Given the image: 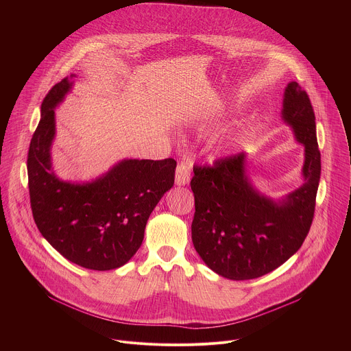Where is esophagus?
Returning a JSON list of instances; mask_svg holds the SVG:
<instances>
[{"label":"esophagus","instance_id":"34e87169","mask_svg":"<svg viewBox=\"0 0 351 351\" xmlns=\"http://www.w3.org/2000/svg\"><path fill=\"white\" fill-rule=\"evenodd\" d=\"M191 171H193V162L190 158H183L178 162L176 167V173H175V182L176 184L182 186V184H187L190 182V176H191Z\"/></svg>","mask_w":351,"mask_h":351}]
</instances>
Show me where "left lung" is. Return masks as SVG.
Returning <instances> with one entry per match:
<instances>
[{
	"mask_svg": "<svg viewBox=\"0 0 351 351\" xmlns=\"http://www.w3.org/2000/svg\"><path fill=\"white\" fill-rule=\"evenodd\" d=\"M282 115L306 147V182L283 202L250 184L243 153L193 168L194 248L214 272L232 280L256 279L280 267L302 247L314 219L321 153L310 97L297 82L286 87Z\"/></svg>",
	"mask_w": 351,
	"mask_h": 351,
	"instance_id": "8db88e82",
	"label": "left lung"
}]
</instances>
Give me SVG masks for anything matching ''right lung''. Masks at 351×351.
<instances>
[{"label": "right lung", "mask_w": 351, "mask_h": 351, "mask_svg": "<svg viewBox=\"0 0 351 351\" xmlns=\"http://www.w3.org/2000/svg\"><path fill=\"white\" fill-rule=\"evenodd\" d=\"M71 86L62 79L41 103L27 153L30 207L40 233L66 260L86 269H115L141 245L149 214L173 186L176 161L125 160L93 183L60 180L51 169L49 147L54 108Z\"/></svg>", "instance_id": "right-lung-1"}]
</instances>
